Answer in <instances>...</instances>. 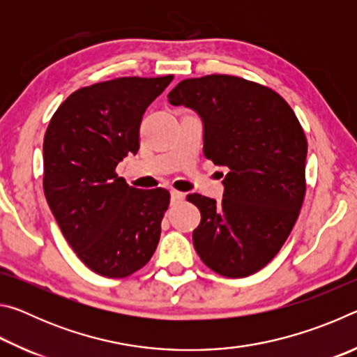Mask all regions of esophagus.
Listing matches in <instances>:
<instances>
[{
    "label": "esophagus",
    "instance_id": "obj_1",
    "mask_svg": "<svg viewBox=\"0 0 357 357\" xmlns=\"http://www.w3.org/2000/svg\"><path fill=\"white\" fill-rule=\"evenodd\" d=\"M170 195H172V203H173V204H174V203H179V202H183V200H184V193H183V192L172 190V192H170Z\"/></svg>",
    "mask_w": 357,
    "mask_h": 357
}]
</instances>
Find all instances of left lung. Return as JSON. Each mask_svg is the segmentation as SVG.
<instances>
[{"label":"left lung","instance_id":"8db88e82","mask_svg":"<svg viewBox=\"0 0 357 357\" xmlns=\"http://www.w3.org/2000/svg\"><path fill=\"white\" fill-rule=\"evenodd\" d=\"M168 102L200 116L204 155L228 168L222 202L187 195L202 213L192 234L198 257L229 279L255 274L285 244L304 202L307 140L298 118L273 89L233 75L187 78Z\"/></svg>","mask_w":357,"mask_h":357}]
</instances>
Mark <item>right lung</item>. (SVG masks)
I'll list each match as a JSON object with an SVG mask.
<instances>
[{
  "mask_svg": "<svg viewBox=\"0 0 357 357\" xmlns=\"http://www.w3.org/2000/svg\"><path fill=\"white\" fill-rule=\"evenodd\" d=\"M172 80L123 77L77 89L45 132L48 206L78 258L110 279L143 268L159 244L170 193L130 187L114 168L137 154L143 113Z\"/></svg>",
  "mask_w": 357,
  "mask_h": 357,
  "instance_id": "obj_1",
  "label": "right lung"
}]
</instances>
